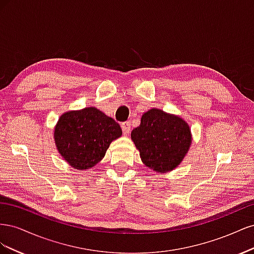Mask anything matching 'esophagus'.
<instances>
[{"label": "esophagus", "instance_id": "obj_1", "mask_svg": "<svg viewBox=\"0 0 254 254\" xmlns=\"http://www.w3.org/2000/svg\"><path fill=\"white\" fill-rule=\"evenodd\" d=\"M122 130L123 132H124L125 134L129 133L130 130H131V124H130V122H124L122 124Z\"/></svg>", "mask_w": 254, "mask_h": 254}]
</instances>
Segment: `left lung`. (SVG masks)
I'll list each match as a JSON object with an SVG mask.
<instances>
[{"label": "left lung", "mask_w": 254, "mask_h": 254, "mask_svg": "<svg viewBox=\"0 0 254 254\" xmlns=\"http://www.w3.org/2000/svg\"><path fill=\"white\" fill-rule=\"evenodd\" d=\"M131 137L143 163L155 172L172 171L182 161L190 145V130L182 119L151 109L142 115Z\"/></svg>", "instance_id": "1"}]
</instances>
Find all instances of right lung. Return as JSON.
I'll list each match as a JSON object with an SVG mask.
<instances>
[{
	"mask_svg": "<svg viewBox=\"0 0 254 254\" xmlns=\"http://www.w3.org/2000/svg\"><path fill=\"white\" fill-rule=\"evenodd\" d=\"M121 135L118 123L92 107L61 115L54 133L60 155L81 171L102 160L110 143Z\"/></svg>",
	"mask_w": 254,
	"mask_h": 254,
	"instance_id": "obj_1",
	"label": "right lung"
}]
</instances>
